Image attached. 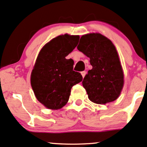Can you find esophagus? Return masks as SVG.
I'll return each instance as SVG.
<instances>
[{
	"instance_id": "1",
	"label": "esophagus",
	"mask_w": 147,
	"mask_h": 147,
	"mask_svg": "<svg viewBox=\"0 0 147 147\" xmlns=\"http://www.w3.org/2000/svg\"><path fill=\"white\" fill-rule=\"evenodd\" d=\"M85 74H86V71H82L81 72V75H82V78H84V77H85Z\"/></svg>"
}]
</instances>
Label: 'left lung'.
I'll use <instances>...</instances> for the list:
<instances>
[{
	"instance_id": "8db88e82",
	"label": "left lung",
	"mask_w": 147,
	"mask_h": 147,
	"mask_svg": "<svg viewBox=\"0 0 147 147\" xmlns=\"http://www.w3.org/2000/svg\"><path fill=\"white\" fill-rule=\"evenodd\" d=\"M90 58L91 70L82 80L88 98L97 104L114 101L123 87V73L113 42L100 33L82 35L77 47Z\"/></svg>"
}]
</instances>
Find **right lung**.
Returning <instances> with one entry per match:
<instances>
[{"label": "right lung", "instance_id": "add662e5", "mask_svg": "<svg viewBox=\"0 0 147 147\" xmlns=\"http://www.w3.org/2000/svg\"><path fill=\"white\" fill-rule=\"evenodd\" d=\"M78 35L53 38L41 49L31 73L30 83L37 99L46 108L58 110L68 102L71 89L82 81L73 70L74 60L66 57L75 49Z\"/></svg>", "mask_w": 147, "mask_h": 147}]
</instances>
